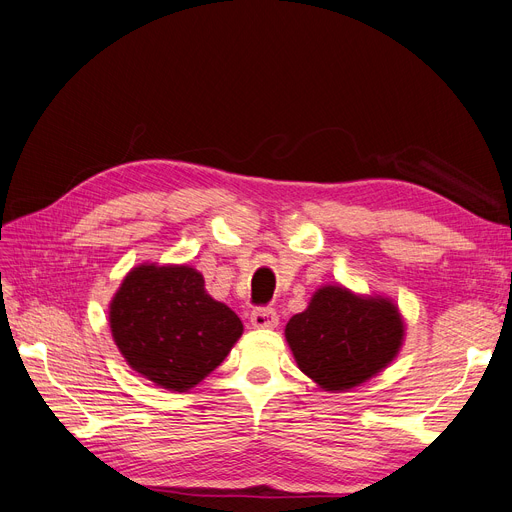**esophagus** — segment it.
Masks as SVG:
<instances>
[{
  "label": "esophagus",
  "mask_w": 512,
  "mask_h": 512,
  "mask_svg": "<svg viewBox=\"0 0 512 512\" xmlns=\"http://www.w3.org/2000/svg\"><path fill=\"white\" fill-rule=\"evenodd\" d=\"M250 321H252L254 327L273 329L279 323V316H277V310L271 308V306H258V308L252 310Z\"/></svg>",
  "instance_id": "34e87169"
}]
</instances>
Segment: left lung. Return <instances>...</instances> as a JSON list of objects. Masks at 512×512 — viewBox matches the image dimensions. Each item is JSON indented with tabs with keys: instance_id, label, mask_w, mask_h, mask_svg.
Segmentation results:
<instances>
[{
	"instance_id": "obj_1",
	"label": "left lung",
	"mask_w": 512,
	"mask_h": 512,
	"mask_svg": "<svg viewBox=\"0 0 512 512\" xmlns=\"http://www.w3.org/2000/svg\"><path fill=\"white\" fill-rule=\"evenodd\" d=\"M298 367L327 392H342L377 375L402 346L404 323L385 298H360L339 285L316 291L285 327Z\"/></svg>"
}]
</instances>
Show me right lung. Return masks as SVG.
<instances>
[{
  "label": "right lung",
  "mask_w": 512,
  "mask_h": 512,
  "mask_svg": "<svg viewBox=\"0 0 512 512\" xmlns=\"http://www.w3.org/2000/svg\"><path fill=\"white\" fill-rule=\"evenodd\" d=\"M110 329L133 371L187 392L225 360L243 325L206 294L196 269L141 264L116 291Z\"/></svg>",
  "instance_id": "right-lung-1"
}]
</instances>
